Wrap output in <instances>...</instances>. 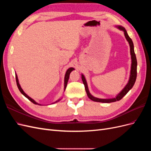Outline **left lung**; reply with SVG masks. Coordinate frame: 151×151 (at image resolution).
I'll return each instance as SVG.
<instances>
[{
	"label": "left lung",
	"mask_w": 151,
	"mask_h": 151,
	"mask_svg": "<svg viewBox=\"0 0 151 151\" xmlns=\"http://www.w3.org/2000/svg\"><path fill=\"white\" fill-rule=\"evenodd\" d=\"M118 29H120V30H122L124 31V35L127 40L129 42V45H130V55H131V58H132V66H131V71H130V79L129 81V83H127L126 86L124 88L121 92L118 94L116 97L115 98H112V99H99L95 98L93 96L89 93L88 88V84H87L86 81L85 79V77L83 75H82V80H83V84L85 87V89L86 91L87 95H88V98L93 100L94 101H96V102H101V103H112V102H115L117 101H119L121 99L123 98V97L124 96L127 94V93L129 92V91L132 88V87L134 86L136 78H137V58L135 56V53L134 52V43L133 42H132V39L129 37V36L128 35L126 29L123 28L122 26H117Z\"/></svg>",
	"instance_id": "left-lung-1"
}]
</instances>
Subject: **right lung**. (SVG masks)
Listing matches in <instances>:
<instances>
[{"label": "right lung", "instance_id": "right-lung-1", "mask_svg": "<svg viewBox=\"0 0 151 151\" xmlns=\"http://www.w3.org/2000/svg\"><path fill=\"white\" fill-rule=\"evenodd\" d=\"M73 70H74V68H72V67H71V68H68V69L67 70V72H66V74H65V79H64V90L65 89V88H66V86H67V83H68V78H69V76H70V72ZM16 84H17V88H18V89H19V90L20 91V92L23 94L24 96L26 97V98H28L30 101H31L32 103H34V104H38V105H40V104H38V103H37L36 102H35V101H34V100L33 99H31L29 96H28V95H27L24 91H23V90L22 89V88H21V86H20V85H19V81H18V79H17V75L16 74ZM60 99H58V101H57L56 102H57V101H58ZM56 102H55V103H56Z\"/></svg>", "mask_w": 151, "mask_h": 151}]
</instances>
